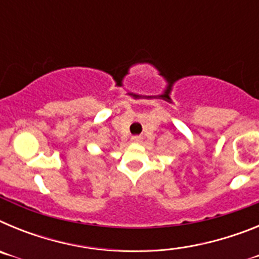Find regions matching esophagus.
I'll use <instances>...</instances> for the list:
<instances>
[{"label": "esophagus", "mask_w": 259, "mask_h": 259, "mask_svg": "<svg viewBox=\"0 0 259 259\" xmlns=\"http://www.w3.org/2000/svg\"><path fill=\"white\" fill-rule=\"evenodd\" d=\"M131 140H132V143H140V141H141V137H140V136H134V137H132V139H131Z\"/></svg>", "instance_id": "obj_1"}]
</instances>
